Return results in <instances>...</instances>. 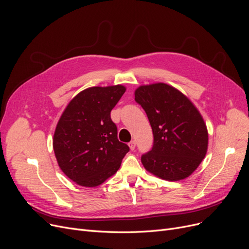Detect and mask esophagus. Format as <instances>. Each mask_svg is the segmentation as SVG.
<instances>
[{
  "mask_svg": "<svg viewBox=\"0 0 249 249\" xmlns=\"http://www.w3.org/2000/svg\"><path fill=\"white\" fill-rule=\"evenodd\" d=\"M135 146H136V142H135V140H132V141H130V142H129V147H130V149H131V150H134V149H135Z\"/></svg>",
  "mask_w": 249,
  "mask_h": 249,
  "instance_id": "obj_1",
  "label": "esophagus"
}]
</instances>
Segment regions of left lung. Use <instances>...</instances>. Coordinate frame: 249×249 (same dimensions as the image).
Wrapping results in <instances>:
<instances>
[{
    "label": "left lung",
    "mask_w": 249,
    "mask_h": 249,
    "mask_svg": "<svg viewBox=\"0 0 249 249\" xmlns=\"http://www.w3.org/2000/svg\"><path fill=\"white\" fill-rule=\"evenodd\" d=\"M135 101L145 111L153 133L151 150L141 156L143 166L169 181L188 178L208 148L207 127L197 108L179 90L163 83L139 87Z\"/></svg>",
    "instance_id": "left-lung-1"
}]
</instances>
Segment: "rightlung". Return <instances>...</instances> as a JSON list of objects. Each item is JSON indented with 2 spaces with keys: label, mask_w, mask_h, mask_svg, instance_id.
Masks as SVG:
<instances>
[{
  "label": "right lung",
  "mask_w": 249,
  "mask_h": 249,
  "mask_svg": "<svg viewBox=\"0 0 249 249\" xmlns=\"http://www.w3.org/2000/svg\"><path fill=\"white\" fill-rule=\"evenodd\" d=\"M121 85L77 94L57 123L53 149L61 171L83 187H97L119 169L129 151L117 137L111 111L125 93Z\"/></svg>",
  "instance_id": "right-lung-1"
}]
</instances>
